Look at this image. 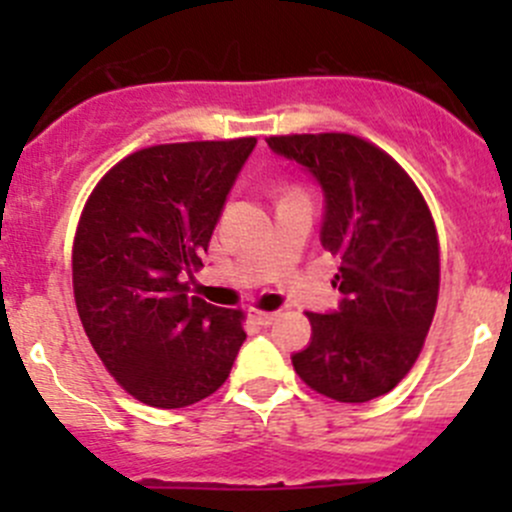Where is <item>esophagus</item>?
Instances as JSON below:
<instances>
[{"instance_id":"esophagus-1","label":"esophagus","mask_w":512,"mask_h":512,"mask_svg":"<svg viewBox=\"0 0 512 512\" xmlns=\"http://www.w3.org/2000/svg\"><path fill=\"white\" fill-rule=\"evenodd\" d=\"M250 317L255 319L257 324H272L277 319V312H265V309H257V307H252L250 309Z\"/></svg>"}]
</instances>
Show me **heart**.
<instances>
[{"instance_id": "1", "label": "heart", "mask_w": 512, "mask_h": 512, "mask_svg": "<svg viewBox=\"0 0 512 512\" xmlns=\"http://www.w3.org/2000/svg\"><path fill=\"white\" fill-rule=\"evenodd\" d=\"M289 193H299V190H289Z\"/></svg>"}]
</instances>
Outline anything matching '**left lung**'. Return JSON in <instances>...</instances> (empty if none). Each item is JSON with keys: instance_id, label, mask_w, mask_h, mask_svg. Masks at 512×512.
I'll list each match as a JSON object with an SVG mask.
<instances>
[{"instance_id": "1", "label": "left lung", "mask_w": 512, "mask_h": 512, "mask_svg": "<svg viewBox=\"0 0 512 512\" xmlns=\"http://www.w3.org/2000/svg\"><path fill=\"white\" fill-rule=\"evenodd\" d=\"M324 190L322 245L339 257V312H307L312 342L292 356L299 379L342 404L384 396L404 379L431 329L441 285L433 215L411 175L352 133L265 138Z\"/></svg>"}]
</instances>
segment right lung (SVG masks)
Wrapping results in <instances>:
<instances>
[{"instance_id":"1","label":"right lung","mask_w":512,"mask_h":512,"mask_svg":"<svg viewBox=\"0 0 512 512\" xmlns=\"http://www.w3.org/2000/svg\"><path fill=\"white\" fill-rule=\"evenodd\" d=\"M257 138L163 143L118 160L91 190L71 252L91 347L133 399L183 409L215 394L245 342V312L190 297L227 193Z\"/></svg>"}]
</instances>
